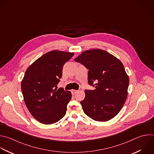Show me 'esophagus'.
Returning <instances> with one entry per match:
<instances>
[{
	"label": "esophagus",
	"instance_id": "obj_1",
	"mask_svg": "<svg viewBox=\"0 0 154 154\" xmlns=\"http://www.w3.org/2000/svg\"><path fill=\"white\" fill-rule=\"evenodd\" d=\"M77 92V90H74V89H72L71 90V93H72V95H74Z\"/></svg>",
	"mask_w": 154,
	"mask_h": 154
}]
</instances>
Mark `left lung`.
I'll use <instances>...</instances> for the list:
<instances>
[{
  "mask_svg": "<svg viewBox=\"0 0 154 154\" xmlns=\"http://www.w3.org/2000/svg\"><path fill=\"white\" fill-rule=\"evenodd\" d=\"M89 71L88 81L94 90H87L80 101L86 115L94 120L106 122L122 109L129 83L123 63L106 51L95 49L83 52L74 60Z\"/></svg>",
  "mask_w": 154,
  "mask_h": 154,
  "instance_id": "8db88e82",
  "label": "left lung"
}]
</instances>
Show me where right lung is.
Listing matches in <instances>:
<instances>
[{"instance_id": "right-lung-1", "label": "right lung", "mask_w": 154, "mask_h": 154, "mask_svg": "<svg viewBox=\"0 0 154 154\" xmlns=\"http://www.w3.org/2000/svg\"><path fill=\"white\" fill-rule=\"evenodd\" d=\"M73 53L54 50L36 60L26 69L21 83L25 105L33 117L45 125L53 124L66 114L72 94L57 89L62 68Z\"/></svg>"}]
</instances>
